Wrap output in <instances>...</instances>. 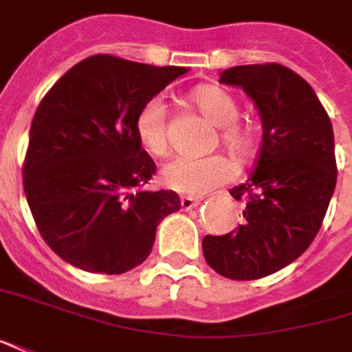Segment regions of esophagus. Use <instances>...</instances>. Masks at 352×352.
<instances>
[{"mask_svg": "<svg viewBox=\"0 0 352 352\" xmlns=\"http://www.w3.org/2000/svg\"><path fill=\"white\" fill-rule=\"evenodd\" d=\"M201 203V197H190V195H184L180 199V205L184 210H191L193 207H197Z\"/></svg>", "mask_w": 352, "mask_h": 352, "instance_id": "1", "label": "esophagus"}]
</instances>
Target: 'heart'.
<instances>
[{
	"instance_id": "1",
	"label": "heart",
	"mask_w": 352,
	"mask_h": 352,
	"mask_svg": "<svg viewBox=\"0 0 352 352\" xmlns=\"http://www.w3.org/2000/svg\"><path fill=\"white\" fill-rule=\"evenodd\" d=\"M193 101L212 124L220 126L222 142L237 155H243L251 147V134L237 124L239 107L226 89L218 86H203L195 89ZM135 134L140 144L153 157H164L168 153V128L166 109L161 98L149 99L135 118ZM237 168L232 159L224 155L208 157H176L166 162L161 170L162 184L172 191L184 195H203L224 186L236 178Z\"/></svg>"
}]
</instances>
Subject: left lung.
Listing matches in <instances>:
<instances>
[{
    "label": "left lung",
    "mask_w": 352,
    "mask_h": 352,
    "mask_svg": "<svg viewBox=\"0 0 352 352\" xmlns=\"http://www.w3.org/2000/svg\"><path fill=\"white\" fill-rule=\"evenodd\" d=\"M220 84L251 98L263 142L249 180L230 190L245 201L241 224L203 237V254L224 278L258 280L297 261L318 234L338 182L333 128L309 82L283 65L232 67Z\"/></svg>",
    "instance_id": "1"
}]
</instances>
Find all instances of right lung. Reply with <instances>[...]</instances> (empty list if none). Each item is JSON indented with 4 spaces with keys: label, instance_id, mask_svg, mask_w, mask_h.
<instances>
[{
    "label": "right lung",
    "instance_id": "obj_1",
    "mask_svg": "<svg viewBox=\"0 0 352 352\" xmlns=\"http://www.w3.org/2000/svg\"><path fill=\"white\" fill-rule=\"evenodd\" d=\"M184 67L94 55L65 72L34 115L24 193L45 243L80 270L122 274L149 256L172 190L149 191L155 162L135 118Z\"/></svg>",
    "mask_w": 352,
    "mask_h": 352
}]
</instances>
